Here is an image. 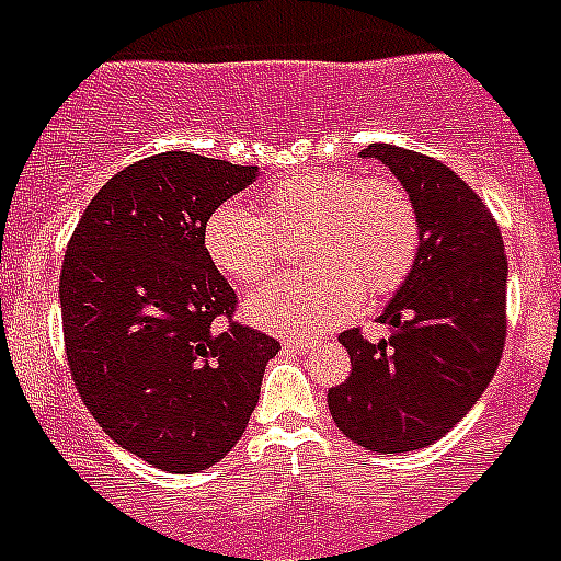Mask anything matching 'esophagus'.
<instances>
[{
	"label": "esophagus",
	"instance_id": "34e87169",
	"mask_svg": "<svg viewBox=\"0 0 561 561\" xmlns=\"http://www.w3.org/2000/svg\"><path fill=\"white\" fill-rule=\"evenodd\" d=\"M284 348L295 351V354H304V351L314 348V340H297V336H286Z\"/></svg>",
	"mask_w": 561,
	"mask_h": 561
}]
</instances>
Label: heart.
<instances>
[{"label": "heart", "mask_w": 561, "mask_h": 561, "mask_svg": "<svg viewBox=\"0 0 561 561\" xmlns=\"http://www.w3.org/2000/svg\"><path fill=\"white\" fill-rule=\"evenodd\" d=\"M257 205L261 213L238 202L216 207L202 247L221 275L252 286L275 266V232L304 230L297 252L309 266L244 304L247 320L275 334L309 336L342 323L365 295L379 300L399 289L419 257V210L388 176L311 168L270 182Z\"/></svg>", "instance_id": "heart-1"}]
</instances>
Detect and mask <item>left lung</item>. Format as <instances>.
<instances>
[{"label": "left lung", "mask_w": 561, "mask_h": 561, "mask_svg": "<svg viewBox=\"0 0 561 561\" xmlns=\"http://www.w3.org/2000/svg\"><path fill=\"white\" fill-rule=\"evenodd\" d=\"M359 153L385 162L410 193L421 247L379 317L390 340L370 342L359 329L340 334L351 376L329 390V410L359 447L413 453L444 438L497 370L508 257L489 207L444 162L388 142Z\"/></svg>", "instance_id": "left-lung-1"}]
</instances>
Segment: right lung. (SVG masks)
<instances>
[{
  "instance_id": "1",
  "label": "right lung",
  "mask_w": 561,
  "mask_h": 561,
  "mask_svg": "<svg viewBox=\"0 0 561 561\" xmlns=\"http://www.w3.org/2000/svg\"><path fill=\"white\" fill-rule=\"evenodd\" d=\"M255 165L165 151L114 173L61 266L67 365L103 433L162 472L210 469L244 435L275 336L232 320L238 297L202 247L205 219Z\"/></svg>"
}]
</instances>
